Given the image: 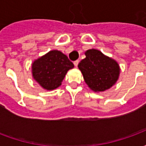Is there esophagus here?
I'll list each match as a JSON object with an SVG mask.
<instances>
[{
  "label": "esophagus",
  "mask_w": 146,
  "mask_h": 146,
  "mask_svg": "<svg viewBox=\"0 0 146 146\" xmlns=\"http://www.w3.org/2000/svg\"><path fill=\"white\" fill-rule=\"evenodd\" d=\"M78 63H79V60H76L74 61V62H73V64H74V66L76 67H77V66H78Z\"/></svg>",
  "instance_id": "34e87169"
}]
</instances>
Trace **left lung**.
Segmentation results:
<instances>
[{
	"label": "left lung",
	"instance_id": "1",
	"mask_svg": "<svg viewBox=\"0 0 146 146\" xmlns=\"http://www.w3.org/2000/svg\"><path fill=\"white\" fill-rule=\"evenodd\" d=\"M84 54L86 58L78 67L89 88L95 92H104L111 88L119 76L117 62L95 49L88 50Z\"/></svg>",
	"mask_w": 146,
	"mask_h": 146
}]
</instances>
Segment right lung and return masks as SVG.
Returning a JSON list of instances; mask_svg holds the SVG:
<instances>
[{
  "label": "right lung",
  "instance_id": "obj_1",
  "mask_svg": "<svg viewBox=\"0 0 146 146\" xmlns=\"http://www.w3.org/2000/svg\"><path fill=\"white\" fill-rule=\"evenodd\" d=\"M73 66L66 54L54 50L33 62V76L42 88L54 90L61 85L67 71Z\"/></svg>",
  "mask_w": 146,
  "mask_h": 146
}]
</instances>
